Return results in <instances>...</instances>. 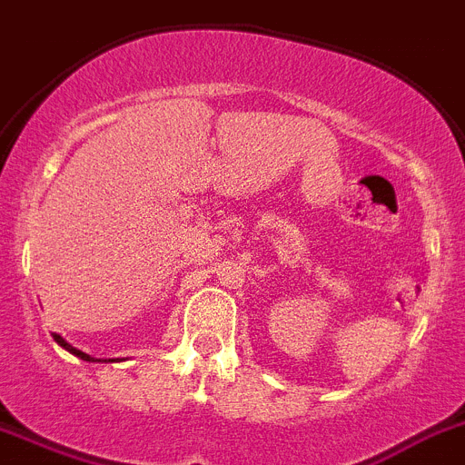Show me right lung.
<instances>
[{
    "label": "right lung",
    "mask_w": 465,
    "mask_h": 465,
    "mask_svg": "<svg viewBox=\"0 0 465 465\" xmlns=\"http://www.w3.org/2000/svg\"><path fill=\"white\" fill-rule=\"evenodd\" d=\"M52 337H54V341H56V344H59V346H64V349H66L68 353L77 355V358H80V360H86V362H101V360H95V358H91V355H86V353H82V351H77L75 346H71V344H68V341L64 340L62 335H52ZM105 362H114V360H105Z\"/></svg>",
    "instance_id": "obj_1"
}]
</instances>
